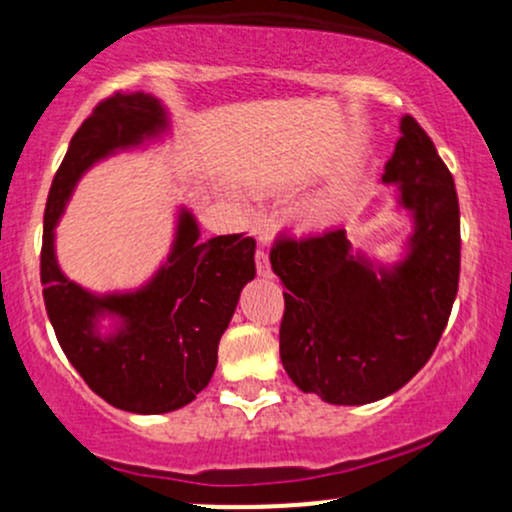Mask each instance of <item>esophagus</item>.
<instances>
[{
  "instance_id": "1",
  "label": "esophagus",
  "mask_w": 512,
  "mask_h": 512,
  "mask_svg": "<svg viewBox=\"0 0 512 512\" xmlns=\"http://www.w3.org/2000/svg\"><path fill=\"white\" fill-rule=\"evenodd\" d=\"M255 264H257V274L260 276H272V267H269V255L264 250L255 252Z\"/></svg>"
}]
</instances>
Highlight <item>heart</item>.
<instances>
[{"label":"heart","mask_w":512,"mask_h":512,"mask_svg":"<svg viewBox=\"0 0 512 512\" xmlns=\"http://www.w3.org/2000/svg\"><path fill=\"white\" fill-rule=\"evenodd\" d=\"M342 190H327L320 192V195L308 197L305 202L298 204L293 209V221L301 228H308V231H317V228H325L334 223L339 216V209H342Z\"/></svg>","instance_id":"1"}]
</instances>
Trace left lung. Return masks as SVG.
Listing matches in <instances>:
<instances>
[{
	"instance_id": "1",
	"label": "left lung",
	"mask_w": 512,
	"mask_h": 512,
	"mask_svg": "<svg viewBox=\"0 0 512 512\" xmlns=\"http://www.w3.org/2000/svg\"><path fill=\"white\" fill-rule=\"evenodd\" d=\"M385 163L411 211L407 255L392 269L354 255L344 228L279 238L269 252L284 291L279 354L303 392L330 404H368L407 385L440 342L460 281V204L431 137L402 117Z\"/></svg>"
}]
</instances>
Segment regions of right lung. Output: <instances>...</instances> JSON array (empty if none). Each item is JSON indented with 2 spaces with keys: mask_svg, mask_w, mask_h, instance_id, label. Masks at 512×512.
<instances>
[{
  "mask_svg": "<svg viewBox=\"0 0 512 512\" xmlns=\"http://www.w3.org/2000/svg\"><path fill=\"white\" fill-rule=\"evenodd\" d=\"M166 129V108L149 93L117 91L105 98L76 129L45 207L40 281L57 342L98 397L132 414L175 411L209 385L221 334L243 286L255 279V238L233 233L199 240L187 209L178 216L166 264L142 289L96 296L62 274L55 226L81 175ZM103 314L121 320L110 338L95 330Z\"/></svg>",
  "mask_w": 512,
  "mask_h": 512,
  "instance_id": "1",
  "label": "right lung"
}]
</instances>
